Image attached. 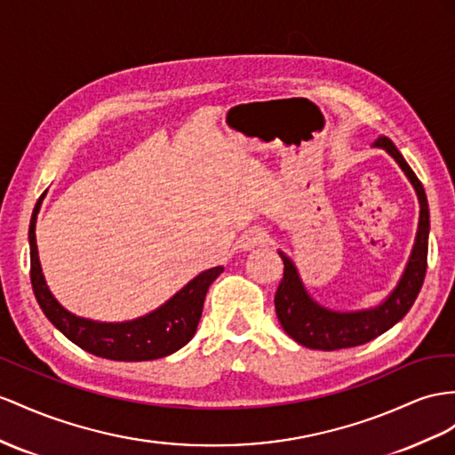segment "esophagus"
Listing matches in <instances>:
<instances>
[{"mask_svg": "<svg viewBox=\"0 0 455 455\" xmlns=\"http://www.w3.org/2000/svg\"><path fill=\"white\" fill-rule=\"evenodd\" d=\"M263 242H267V230H263L259 227H253V228L243 232V235L238 238L236 246L243 251H248V250L258 248L259 243H263Z\"/></svg>", "mask_w": 455, "mask_h": 455, "instance_id": "obj_1", "label": "esophagus"}]
</instances>
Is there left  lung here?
Here are the masks:
<instances>
[{"mask_svg": "<svg viewBox=\"0 0 455 455\" xmlns=\"http://www.w3.org/2000/svg\"><path fill=\"white\" fill-rule=\"evenodd\" d=\"M375 148L384 149L398 163L407 180L415 188L419 200V227L413 250L392 292L379 306L357 311H336L321 306L319 301L311 298L304 283H301L294 261L284 251L278 250V255L284 261V276L275 294L276 317L290 339L311 349L332 352V349L354 347L377 339V336L387 332L395 323L405 317V313L411 309L425 281L430 228L425 188L421 180L415 177L411 167L405 163L398 148L392 144V140L380 136L375 142Z\"/></svg>", "mask_w": 455, "mask_h": 455, "instance_id": "8db88e82", "label": "left lung"}]
</instances>
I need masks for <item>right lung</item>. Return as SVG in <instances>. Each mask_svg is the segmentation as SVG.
<instances>
[{
	"label": "right lung",
	"instance_id": "obj_1",
	"mask_svg": "<svg viewBox=\"0 0 455 455\" xmlns=\"http://www.w3.org/2000/svg\"><path fill=\"white\" fill-rule=\"evenodd\" d=\"M44 197V196H42ZM38 200L30 219V281L34 296L57 331L84 352L113 361H149L177 352L192 340L202 317L209 286L223 273V267H213L194 276L177 294L148 315L123 323H101L78 317L55 299L45 283L36 246V219L42 205Z\"/></svg>",
	"mask_w": 455,
	"mask_h": 455
}]
</instances>
